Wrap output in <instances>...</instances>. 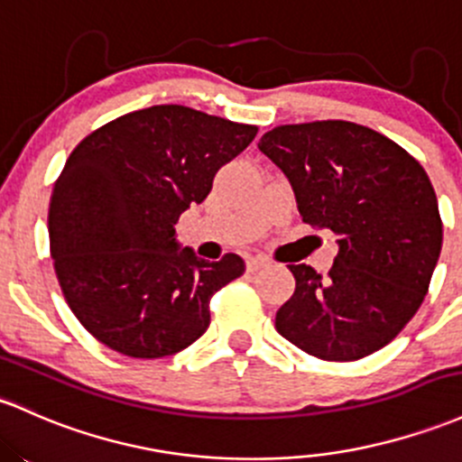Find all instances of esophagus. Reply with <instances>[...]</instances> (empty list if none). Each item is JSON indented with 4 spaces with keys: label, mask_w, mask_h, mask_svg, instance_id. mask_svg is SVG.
<instances>
[{
    "label": "esophagus",
    "mask_w": 462,
    "mask_h": 462,
    "mask_svg": "<svg viewBox=\"0 0 462 462\" xmlns=\"http://www.w3.org/2000/svg\"><path fill=\"white\" fill-rule=\"evenodd\" d=\"M270 265V261H267L265 256H254V258H250V261H247V270L250 272H258V270H263V267H267Z\"/></svg>",
    "instance_id": "obj_1"
}]
</instances>
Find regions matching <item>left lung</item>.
<instances>
[{
	"mask_svg": "<svg viewBox=\"0 0 462 462\" xmlns=\"http://www.w3.org/2000/svg\"><path fill=\"white\" fill-rule=\"evenodd\" d=\"M291 181L302 221L339 252L327 276L287 265L296 291L276 331L324 362H355L393 342L430 289L443 245L437 192L408 151L346 120L281 125L258 142Z\"/></svg>",
	"mask_w": 462,
	"mask_h": 462,
	"instance_id": "1",
	"label": "left lung"
}]
</instances>
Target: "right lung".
I'll return each mask as SVG.
<instances>
[{
  "label": "right lung",
  "mask_w": 462,
  "mask_h": 462,
  "mask_svg": "<svg viewBox=\"0 0 462 462\" xmlns=\"http://www.w3.org/2000/svg\"><path fill=\"white\" fill-rule=\"evenodd\" d=\"M256 131L155 105L98 126L69 153L50 197V254L65 302L111 351L166 357L206 333L212 296L245 263L180 250L175 223Z\"/></svg>",
  "instance_id": "add662e5"
}]
</instances>
